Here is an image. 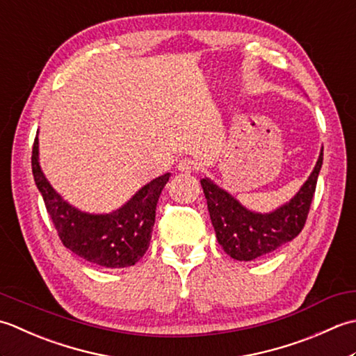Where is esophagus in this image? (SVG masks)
<instances>
[{
  "label": "esophagus",
  "instance_id": "1",
  "mask_svg": "<svg viewBox=\"0 0 356 356\" xmlns=\"http://www.w3.org/2000/svg\"><path fill=\"white\" fill-rule=\"evenodd\" d=\"M178 170L184 172V173H191L193 170H197V163H195L191 158H183L178 163Z\"/></svg>",
  "mask_w": 356,
  "mask_h": 356
}]
</instances>
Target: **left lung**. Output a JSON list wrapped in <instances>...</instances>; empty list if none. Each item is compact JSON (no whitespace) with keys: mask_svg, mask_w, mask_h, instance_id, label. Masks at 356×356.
I'll return each mask as SVG.
<instances>
[{"mask_svg":"<svg viewBox=\"0 0 356 356\" xmlns=\"http://www.w3.org/2000/svg\"><path fill=\"white\" fill-rule=\"evenodd\" d=\"M321 165L323 149L295 197L269 213L249 210L212 179L202 178L210 220L224 252L238 261H252L269 255L298 236L307 220Z\"/></svg>","mask_w":356,"mask_h":356,"instance_id":"left-lung-1","label":"left lung"}]
</instances>
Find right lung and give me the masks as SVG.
<instances>
[{"instance_id":"1","label":"right lung","mask_w":356,"mask_h":356,"mask_svg":"<svg viewBox=\"0 0 356 356\" xmlns=\"http://www.w3.org/2000/svg\"><path fill=\"white\" fill-rule=\"evenodd\" d=\"M38 135L32 149L35 184L61 243L89 263L121 269L138 263L149 249L156 202L170 173L143 186L126 204L111 213H87L74 207L50 186L40 165Z\"/></svg>"}]
</instances>
